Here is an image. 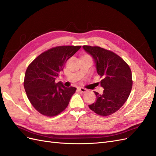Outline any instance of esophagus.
<instances>
[{
  "mask_svg": "<svg viewBox=\"0 0 156 156\" xmlns=\"http://www.w3.org/2000/svg\"><path fill=\"white\" fill-rule=\"evenodd\" d=\"M78 90H80V92H81L82 93H85L88 91V90H87L86 88H82V87H80V88H78Z\"/></svg>",
  "mask_w": 156,
  "mask_h": 156,
  "instance_id": "esophagus-1",
  "label": "esophagus"
}]
</instances>
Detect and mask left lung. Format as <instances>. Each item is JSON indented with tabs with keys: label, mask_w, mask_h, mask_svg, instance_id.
<instances>
[{
	"label": "left lung",
	"mask_w": 156,
	"mask_h": 156,
	"mask_svg": "<svg viewBox=\"0 0 156 156\" xmlns=\"http://www.w3.org/2000/svg\"><path fill=\"white\" fill-rule=\"evenodd\" d=\"M92 56L97 73L102 80V94L94 92L96 100L88 105L90 110L102 116L118 111L128 100L132 87V71L128 64L116 54L99 46H83Z\"/></svg>",
	"instance_id": "left-lung-1"
}]
</instances>
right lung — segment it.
Masks as SVG:
<instances>
[{
    "label": "right lung",
    "instance_id": "1",
    "mask_svg": "<svg viewBox=\"0 0 156 156\" xmlns=\"http://www.w3.org/2000/svg\"><path fill=\"white\" fill-rule=\"evenodd\" d=\"M81 46H60L52 48L36 58L28 66L24 87L31 104L39 113L52 117L68 106L76 88L56 83L59 72L66 61Z\"/></svg>",
    "mask_w": 156,
    "mask_h": 156
}]
</instances>
